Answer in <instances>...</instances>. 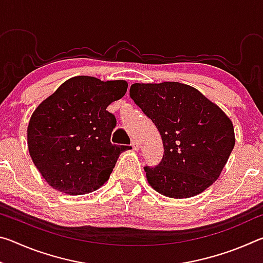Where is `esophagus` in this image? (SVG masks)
Returning <instances> with one entry per match:
<instances>
[{
	"label": "esophagus",
	"instance_id": "34e87169",
	"mask_svg": "<svg viewBox=\"0 0 263 263\" xmlns=\"http://www.w3.org/2000/svg\"><path fill=\"white\" fill-rule=\"evenodd\" d=\"M131 146H132V149H133V151H138V149H139V142H138L137 140H132Z\"/></svg>",
	"mask_w": 263,
	"mask_h": 263
}]
</instances>
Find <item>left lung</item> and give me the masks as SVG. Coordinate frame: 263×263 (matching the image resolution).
I'll list each match as a JSON object with an SVG mask.
<instances>
[{"mask_svg":"<svg viewBox=\"0 0 263 263\" xmlns=\"http://www.w3.org/2000/svg\"><path fill=\"white\" fill-rule=\"evenodd\" d=\"M130 96L162 138V160L144 167L151 186L171 198L203 193L234 147L231 119L201 91L180 82L135 83Z\"/></svg>","mask_w":263,"mask_h":263,"instance_id":"left-lung-1","label":"left lung"}]
</instances>
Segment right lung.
<instances>
[{
	"label": "right lung",
	"instance_id": "1",
	"mask_svg": "<svg viewBox=\"0 0 263 263\" xmlns=\"http://www.w3.org/2000/svg\"><path fill=\"white\" fill-rule=\"evenodd\" d=\"M127 90L124 80H67L31 116L28 147L34 166L52 188L69 195L97 190L109 180L128 146L114 145L116 117L106 108Z\"/></svg>",
	"mask_w": 263,
	"mask_h": 263
}]
</instances>
